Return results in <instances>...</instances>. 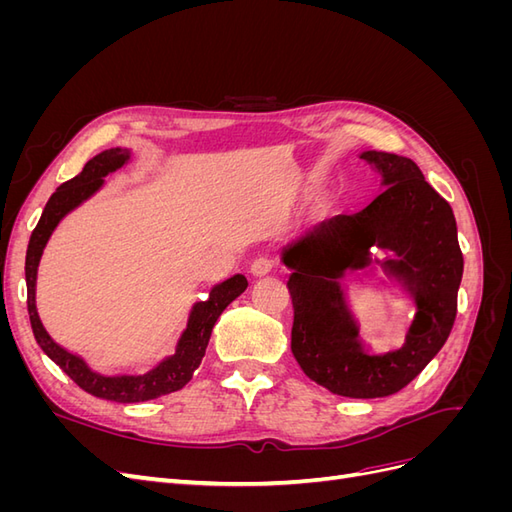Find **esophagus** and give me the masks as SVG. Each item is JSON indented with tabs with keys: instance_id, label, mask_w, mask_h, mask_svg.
Instances as JSON below:
<instances>
[{
	"instance_id": "esophagus-1",
	"label": "esophagus",
	"mask_w": 512,
	"mask_h": 512,
	"mask_svg": "<svg viewBox=\"0 0 512 512\" xmlns=\"http://www.w3.org/2000/svg\"><path fill=\"white\" fill-rule=\"evenodd\" d=\"M271 269H273V260L267 258V256L256 258V260L252 262V265H250V271H252V275H256V277L267 275Z\"/></svg>"
}]
</instances>
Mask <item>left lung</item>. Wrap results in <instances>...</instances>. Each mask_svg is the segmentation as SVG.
<instances>
[{
    "instance_id": "8db88e82",
    "label": "left lung",
    "mask_w": 512,
    "mask_h": 512,
    "mask_svg": "<svg viewBox=\"0 0 512 512\" xmlns=\"http://www.w3.org/2000/svg\"><path fill=\"white\" fill-rule=\"evenodd\" d=\"M382 192L354 215H337L282 250L292 271V354L307 378L335 395L374 399L404 389L440 352L457 316L463 256L451 205L410 158L363 151ZM384 251L380 261L370 252ZM380 264L415 301L407 342L371 353L358 337L341 280ZM366 274V273H365Z\"/></svg>"
}]
</instances>
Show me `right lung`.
Listing matches in <instances>:
<instances>
[{
	"label": "right lung",
	"instance_id": "1",
	"mask_svg": "<svg viewBox=\"0 0 512 512\" xmlns=\"http://www.w3.org/2000/svg\"><path fill=\"white\" fill-rule=\"evenodd\" d=\"M130 158H132V151L126 147L106 149L98 153L96 158H91L74 179L61 183L40 215V222L32 232V239H29L27 256H25L27 312H29V322H32L38 346L44 350V354L49 356L51 361H55L61 369H64L83 391L100 399L119 401V404H138V401L156 399L160 395L179 391L181 386L188 384L192 380L194 369L200 365V361H203L213 324L218 322L224 309L247 288V280L241 273L228 277V280L220 284H215L209 290L207 301H198L192 305L190 316H188V327L183 329V333L177 339L175 354L166 356V359H162L156 367L149 369L147 374H141V376L98 374V371H94L85 363L83 356L66 350L64 346H59L55 339L46 333L36 309V277H38V265H40L44 247L49 243L57 224L64 220L70 211L81 207L85 200L94 196L104 185V177L126 166Z\"/></svg>",
	"mask_w": 512,
	"mask_h": 512
}]
</instances>
